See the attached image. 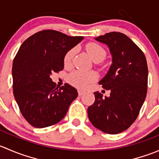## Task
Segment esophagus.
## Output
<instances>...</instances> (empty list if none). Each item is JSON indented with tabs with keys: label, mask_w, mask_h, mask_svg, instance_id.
<instances>
[{
	"label": "esophagus",
	"mask_w": 159,
	"mask_h": 159,
	"mask_svg": "<svg viewBox=\"0 0 159 159\" xmlns=\"http://www.w3.org/2000/svg\"><path fill=\"white\" fill-rule=\"evenodd\" d=\"M78 95L81 96V95H82V94H84V91H81V90H78Z\"/></svg>",
	"instance_id": "1"
}]
</instances>
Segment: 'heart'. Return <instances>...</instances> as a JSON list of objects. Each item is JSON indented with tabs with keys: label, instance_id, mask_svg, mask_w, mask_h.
I'll use <instances>...</instances> for the list:
<instances>
[{
	"label": "heart",
	"instance_id": "obj_1",
	"mask_svg": "<svg viewBox=\"0 0 159 159\" xmlns=\"http://www.w3.org/2000/svg\"><path fill=\"white\" fill-rule=\"evenodd\" d=\"M85 49L91 59L96 61H101L105 58L106 51L103 47L97 43L91 42L86 44ZM76 53L75 48H70L67 51L64 57V65L65 67H69L71 65L72 60ZM97 78V75L94 71H84V70H75L71 72L68 77L69 83L72 85L80 89H84L89 86L90 83L94 81Z\"/></svg>",
	"mask_w": 159,
	"mask_h": 159
}]
</instances>
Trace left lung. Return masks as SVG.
<instances>
[{"label":"left lung","mask_w":159,"mask_h":159,"mask_svg":"<svg viewBox=\"0 0 159 159\" xmlns=\"http://www.w3.org/2000/svg\"><path fill=\"white\" fill-rule=\"evenodd\" d=\"M94 39L106 44L111 54V65L99 81L111 93L109 97H103L95 91V101L88 108V115L98 129L118 134L135 121L145 102L148 75L146 58L142 50L120 32H110Z\"/></svg>","instance_id":"left-lung-1"}]
</instances>
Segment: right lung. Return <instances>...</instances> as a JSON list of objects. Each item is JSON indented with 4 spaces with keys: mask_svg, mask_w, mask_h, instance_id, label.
<instances>
[{
    "mask_svg": "<svg viewBox=\"0 0 159 159\" xmlns=\"http://www.w3.org/2000/svg\"><path fill=\"white\" fill-rule=\"evenodd\" d=\"M54 30L35 33L21 44L12 66L13 91L24 118L35 128L59 122L78 97L68 84L56 87L50 75L64 68L68 50L83 40Z\"/></svg>",
    "mask_w": 159,
    "mask_h": 159,
    "instance_id": "add662e5",
    "label": "right lung"
}]
</instances>
